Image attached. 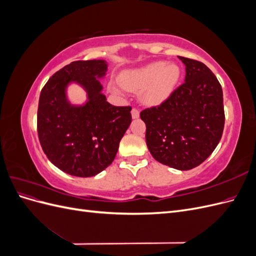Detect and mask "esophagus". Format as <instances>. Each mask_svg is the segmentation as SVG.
I'll return each instance as SVG.
<instances>
[{
    "label": "esophagus",
    "mask_w": 256,
    "mask_h": 256,
    "mask_svg": "<svg viewBox=\"0 0 256 256\" xmlns=\"http://www.w3.org/2000/svg\"><path fill=\"white\" fill-rule=\"evenodd\" d=\"M131 115H132V118H138L140 116V111H138L136 108H134L132 111H131Z\"/></svg>",
    "instance_id": "1"
}]
</instances>
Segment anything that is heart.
I'll return each mask as SVG.
<instances>
[{
	"label": "heart",
	"instance_id": "heart-1",
	"mask_svg": "<svg viewBox=\"0 0 256 256\" xmlns=\"http://www.w3.org/2000/svg\"><path fill=\"white\" fill-rule=\"evenodd\" d=\"M180 76V69L176 64L166 65L164 62H154L140 69L122 74L120 82L129 90H143L144 102L158 104L171 95Z\"/></svg>",
	"mask_w": 256,
	"mask_h": 256
}]
</instances>
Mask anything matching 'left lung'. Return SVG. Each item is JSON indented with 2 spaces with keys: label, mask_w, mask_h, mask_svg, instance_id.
Segmentation results:
<instances>
[{
  "label": "left lung",
  "mask_w": 256,
  "mask_h": 256,
  "mask_svg": "<svg viewBox=\"0 0 256 256\" xmlns=\"http://www.w3.org/2000/svg\"><path fill=\"white\" fill-rule=\"evenodd\" d=\"M184 82L157 106L144 109L146 144L160 164L187 171L204 162L221 140L224 115L221 84L202 62L178 56Z\"/></svg>",
  "instance_id": "left-lung-1"
}]
</instances>
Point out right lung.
Segmentation results:
<instances>
[{
  "label": "right lung",
  "mask_w": 256,
  "mask_h": 256,
  "mask_svg": "<svg viewBox=\"0 0 256 256\" xmlns=\"http://www.w3.org/2000/svg\"><path fill=\"white\" fill-rule=\"evenodd\" d=\"M106 72L102 60H76L54 74L40 92L37 134L46 156L62 171L79 177L100 173L114 160L131 122V106L106 102L97 78ZM76 82L87 90L89 102L74 107L66 86Z\"/></svg>",
  "instance_id": "obj_1"
}]
</instances>
